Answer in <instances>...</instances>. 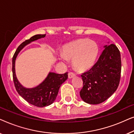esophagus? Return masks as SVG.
Returning <instances> with one entry per match:
<instances>
[{
    "label": "esophagus",
    "mask_w": 134,
    "mask_h": 134,
    "mask_svg": "<svg viewBox=\"0 0 134 134\" xmlns=\"http://www.w3.org/2000/svg\"><path fill=\"white\" fill-rule=\"evenodd\" d=\"M75 76H76V74H75V73H74L73 72H69L68 73V77L69 79L74 77Z\"/></svg>",
    "instance_id": "esophagus-1"
}]
</instances>
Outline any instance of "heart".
Returning a JSON list of instances; mask_svg holds the SVG:
<instances>
[{"mask_svg":"<svg viewBox=\"0 0 134 134\" xmlns=\"http://www.w3.org/2000/svg\"><path fill=\"white\" fill-rule=\"evenodd\" d=\"M99 52L97 44L87 39L79 40L66 45L60 59H73V65L79 70H86L94 65Z\"/></svg>","mask_w":134,"mask_h":134,"instance_id":"heart-1","label":"heart"}]
</instances>
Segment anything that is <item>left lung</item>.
I'll use <instances>...</instances> for the list:
<instances>
[{
    "mask_svg": "<svg viewBox=\"0 0 134 134\" xmlns=\"http://www.w3.org/2000/svg\"><path fill=\"white\" fill-rule=\"evenodd\" d=\"M105 49L89 71L81 75L83 87L80 96L84 102L98 104L105 101L118 88L121 72V54L113 44Z\"/></svg>",
    "mask_w": 134,
    "mask_h": 134,
    "instance_id": "1",
    "label": "left lung"
}]
</instances>
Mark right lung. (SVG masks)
<instances>
[{
  "label": "right lung",
  "instance_id": "1",
  "mask_svg": "<svg viewBox=\"0 0 134 134\" xmlns=\"http://www.w3.org/2000/svg\"><path fill=\"white\" fill-rule=\"evenodd\" d=\"M46 35V34L35 35L29 40H25L18 46L12 59L13 79L16 91L29 103L38 107L48 106L54 102L58 94L60 86L68 79V72L63 74L49 72L46 79L40 85L33 88H25L19 83L16 78L14 65L18 53L25 45L35 40L45 37Z\"/></svg>",
  "mask_w": 134,
  "mask_h": 134
}]
</instances>
